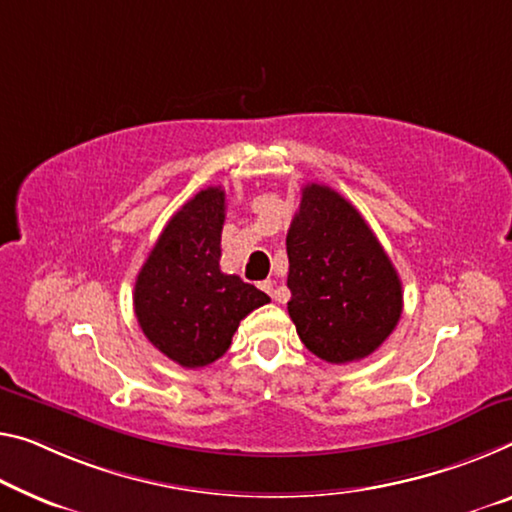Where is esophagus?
<instances>
[{
    "instance_id": "1",
    "label": "esophagus",
    "mask_w": 512,
    "mask_h": 512,
    "mask_svg": "<svg viewBox=\"0 0 512 512\" xmlns=\"http://www.w3.org/2000/svg\"><path fill=\"white\" fill-rule=\"evenodd\" d=\"M258 288L263 290V293H267L270 297H274V281H270V279H265V281H261L258 283Z\"/></svg>"
}]
</instances>
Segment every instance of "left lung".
<instances>
[{
  "label": "left lung",
  "instance_id": "8db88e82",
  "mask_svg": "<svg viewBox=\"0 0 512 512\" xmlns=\"http://www.w3.org/2000/svg\"><path fill=\"white\" fill-rule=\"evenodd\" d=\"M288 313L313 355L348 364L375 352L403 313V286L359 210L309 183L288 235Z\"/></svg>",
  "mask_w": 512,
  "mask_h": 512
}]
</instances>
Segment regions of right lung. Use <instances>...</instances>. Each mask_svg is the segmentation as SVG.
I'll use <instances>...</instances> for the list:
<instances>
[{"label":"right lung","mask_w":512,"mask_h":512,"mask_svg":"<svg viewBox=\"0 0 512 512\" xmlns=\"http://www.w3.org/2000/svg\"><path fill=\"white\" fill-rule=\"evenodd\" d=\"M226 192L206 187L169 219L141 265L135 316L162 355L203 368L229 350L240 320L270 302L263 290L219 270Z\"/></svg>","instance_id":"1"}]
</instances>
